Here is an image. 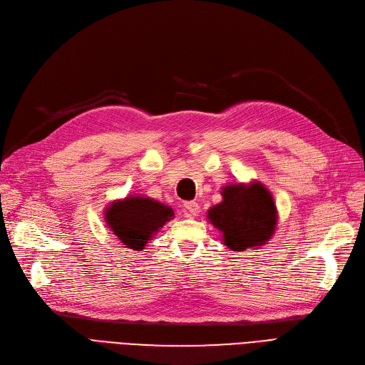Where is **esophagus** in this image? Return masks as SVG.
<instances>
[{
  "label": "esophagus",
  "mask_w": 365,
  "mask_h": 365,
  "mask_svg": "<svg viewBox=\"0 0 365 365\" xmlns=\"http://www.w3.org/2000/svg\"><path fill=\"white\" fill-rule=\"evenodd\" d=\"M183 207H185V212H186L189 216H197L198 212H200V205H198V202H195V201H186V202L183 204Z\"/></svg>",
  "instance_id": "34e87169"
}]
</instances>
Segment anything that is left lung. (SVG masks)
Returning a JSON list of instances; mask_svg holds the SVG:
<instances>
[{"label":"left lung","instance_id":"left-lung-1","mask_svg":"<svg viewBox=\"0 0 365 365\" xmlns=\"http://www.w3.org/2000/svg\"><path fill=\"white\" fill-rule=\"evenodd\" d=\"M223 201L208 210V220L222 232V241L232 252L266 244L277 227V207L262 183L226 185Z\"/></svg>","mask_w":365,"mask_h":365}]
</instances>
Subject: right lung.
I'll return each mask as SVG.
<instances>
[{
	"mask_svg": "<svg viewBox=\"0 0 365 365\" xmlns=\"http://www.w3.org/2000/svg\"><path fill=\"white\" fill-rule=\"evenodd\" d=\"M175 217L173 208L148 197L113 201L105 212L108 227L131 250H143L158 229Z\"/></svg>",
	"mask_w": 365,
	"mask_h": 365,
	"instance_id": "obj_1",
	"label": "right lung"
}]
</instances>
